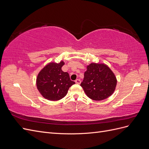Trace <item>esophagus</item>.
Returning a JSON list of instances; mask_svg holds the SVG:
<instances>
[{"label":"esophagus","instance_id":"34e87169","mask_svg":"<svg viewBox=\"0 0 149 149\" xmlns=\"http://www.w3.org/2000/svg\"><path fill=\"white\" fill-rule=\"evenodd\" d=\"M75 83H76V84H79L81 83V80H80V79H76V80H75Z\"/></svg>","mask_w":149,"mask_h":149}]
</instances>
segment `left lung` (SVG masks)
I'll return each instance as SVG.
<instances>
[{
	"mask_svg": "<svg viewBox=\"0 0 149 149\" xmlns=\"http://www.w3.org/2000/svg\"><path fill=\"white\" fill-rule=\"evenodd\" d=\"M117 78L110 68L104 63H91L86 66L81 83L87 96L94 101H102L114 93Z\"/></svg>",
	"mask_w": 149,
	"mask_h": 149,
	"instance_id": "8db88e82",
	"label": "left lung"
}]
</instances>
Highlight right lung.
<instances>
[{
  "label": "right lung",
  "instance_id": "add662e5",
  "mask_svg": "<svg viewBox=\"0 0 149 149\" xmlns=\"http://www.w3.org/2000/svg\"><path fill=\"white\" fill-rule=\"evenodd\" d=\"M63 61L59 63L50 62L38 73L36 85L41 95L49 101H58L63 98L69 88L75 84L70 80L69 74L61 70Z\"/></svg>",
  "mask_w": 149,
  "mask_h": 149
}]
</instances>
